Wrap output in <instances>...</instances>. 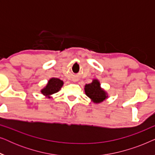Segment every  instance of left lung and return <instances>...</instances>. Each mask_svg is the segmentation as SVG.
Here are the masks:
<instances>
[{"instance_id": "8db88e82", "label": "left lung", "mask_w": 155, "mask_h": 155, "mask_svg": "<svg viewBox=\"0 0 155 155\" xmlns=\"http://www.w3.org/2000/svg\"><path fill=\"white\" fill-rule=\"evenodd\" d=\"M84 92L94 103H100L107 97V93L100 87V83L97 80H94L92 83L86 84L84 86Z\"/></svg>"}]
</instances>
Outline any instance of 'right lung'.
I'll use <instances>...</instances> for the list:
<instances>
[{
	"label": "right lung",
	"mask_w": 155,
	"mask_h": 155,
	"mask_svg": "<svg viewBox=\"0 0 155 155\" xmlns=\"http://www.w3.org/2000/svg\"><path fill=\"white\" fill-rule=\"evenodd\" d=\"M63 84V82L58 78H53L51 79L48 80V84L44 87L43 90H41V92L45 96H48V98H50V95H51L54 93L58 92L61 88L62 87Z\"/></svg>",
	"instance_id": "add662e5"
}]
</instances>
